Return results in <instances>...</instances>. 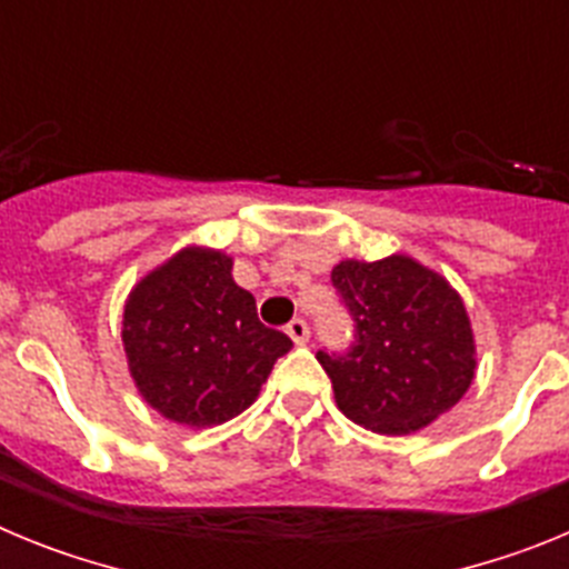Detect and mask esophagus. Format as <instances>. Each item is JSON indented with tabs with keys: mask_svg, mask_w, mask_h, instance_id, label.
Instances as JSON below:
<instances>
[{
	"mask_svg": "<svg viewBox=\"0 0 569 569\" xmlns=\"http://www.w3.org/2000/svg\"><path fill=\"white\" fill-rule=\"evenodd\" d=\"M284 333L290 336V339H293V345H305V341L310 339V328H308V321L305 319H293L288 325V328H284Z\"/></svg>",
	"mask_w": 569,
	"mask_h": 569,
	"instance_id": "esophagus-1",
	"label": "esophagus"
}]
</instances>
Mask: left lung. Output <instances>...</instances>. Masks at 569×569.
<instances>
[{"mask_svg": "<svg viewBox=\"0 0 569 569\" xmlns=\"http://www.w3.org/2000/svg\"><path fill=\"white\" fill-rule=\"evenodd\" d=\"M333 284L356 321L350 353H316L341 413L381 436L416 433L461 401L476 379V336L459 290L393 253L345 259Z\"/></svg>", "mask_w": 569, "mask_h": 569, "instance_id": "left-lung-1", "label": "left lung"}]
</instances>
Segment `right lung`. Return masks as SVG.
<instances>
[{
	"mask_svg": "<svg viewBox=\"0 0 569 569\" xmlns=\"http://www.w3.org/2000/svg\"><path fill=\"white\" fill-rule=\"evenodd\" d=\"M122 347L139 396L199 430L248 410L293 341L261 325L233 281V256L188 244L130 288Z\"/></svg>",
	"mask_w": 569,
	"mask_h": 569,
	"instance_id": "add662e5",
	"label": "right lung"
}]
</instances>
